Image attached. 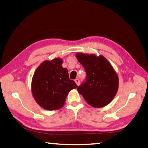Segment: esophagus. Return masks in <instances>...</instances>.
<instances>
[{
    "label": "esophagus",
    "mask_w": 148,
    "mask_h": 148,
    "mask_svg": "<svg viewBox=\"0 0 148 148\" xmlns=\"http://www.w3.org/2000/svg\"><path fill=\"white\" fill-rule=\"evenodd\" d=\"M75 82H76V83L77 86L79 85V80L78 79H75Z\"/></svg>",
    "instance_id": "34e87169"
}]
</instances>
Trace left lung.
Segmentation results:
<instances>
[{
    "label": "left lung",
    "instance_id": "obj_1",
    "mask_svg": "<svg viewBox=\"0 0 148 148\" xmlns=\"http://www.w3.org/2000/svg\"><path fill=\"white\" fill-rule=\"evenodd\" d=\"M76 57L87 73L86 82L77 91L90 106L101 108L108 105L119 89V79L111 64L100 55L78 52Z\"/></svg>",
    "mask_w": 148,
    "mask_h": 148
}]
</instances>
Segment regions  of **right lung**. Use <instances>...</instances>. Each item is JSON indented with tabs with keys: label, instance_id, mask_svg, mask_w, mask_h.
Returning <instances> with one entry per match:
<instances>
[{
	"label": "right lung",
	"instance_id": "1",
	"mask_svg": "<svg viewBox=\"0 0 148 148\" xmlns=\"http://www.w3.org/2000/svg\"><path fill=\"white\" fill-rule=\"evenodd\" d=\"M63 60L54 58L41 63L32 80V93L39 106L47 111H55L64 106L70 91L77 87L69 79L68 70L62 66Z\"/></svg>",
	"mask_w": 148,
	"mask_h": 148
}]
</instances>
